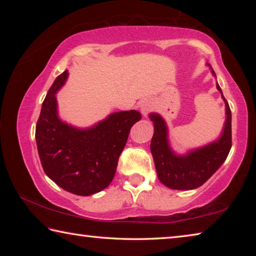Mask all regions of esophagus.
Here are the masks:
<instances>
[{"label": "esophagus", "instance_id": "obj_1", "mask_svg": "<svg viewBox=\"0 0 256 256\" xmlns=\"http://www.w3.org/2000/svg\"><path fill=\"white\" fill-rule=\"evenodd\" d=\"M140 110H141L142 115H144V116L148 115L149 112L154 110V102H152V100H151V99H144V100L141 102Z\"/></svg>", "mask_w": 256, "mask_h": 256}]
</instances>
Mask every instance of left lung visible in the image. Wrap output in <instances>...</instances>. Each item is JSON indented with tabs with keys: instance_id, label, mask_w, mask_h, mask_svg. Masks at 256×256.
Returning a JSON list of instances; mask_svg holds the SVG:
<instances>
[{
	"instance_id": "obj_1",
	"label": "left lung",
	"mask_w": 256,
	"mask_h": 256,
	"mask_svg": "<svg viewBox=\"0 0 256 256\" xmlns=\"http://www.w3.org/2000/svg\"><path fill=\"white\" fill-rule=\"evenodd\" d=\"M212 74L214 71L211 70ZM226 104V122L222 136L212 144L178 156L170 149L168 130L164 118L158 114H150L154 133L150 150L152 154L159 180L172 190H193L200 188L222 166L232 148V112L222 89L216 84Z\"/></svg>"
}]
</instances>
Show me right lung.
Wrapping results in <instances>:
<instances>
[{
    "instance_id": "obj_1",
    "label": "right lung",
    "mask_w": 256,
    "mask_h": 256,
    "mask_svg": "<svg viewBox=\"0 0 256 256\" xmlns=\"http://www.w3.org/2000/svg\"><path fill=\"white\" fill-rule=\"evenodd\" d=\"M68 73L56 78L42 102L36 125L38 154L45 174L63 190L88 196L106 188L114 178L130 130L141 120L138 110L112 112L90 128L60 120L56 92Z\"/></svg>"
}]
</instances>
